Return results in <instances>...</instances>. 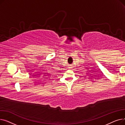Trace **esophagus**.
<instances>
[{"label":"esophagus","mask_w":125,"mask_h":125,"mask_svg":"<svg viewBox=\"0 0 125 125\" xmlns=\"http://www.w3.org/2000/svg\"><path fill=\"white\" fill-rule=\"evenodd\" d=\"M72 68V66H71V65H70V66H69V68Z\"/></svg>","instance_id":"obj_1"}]
</instances>
